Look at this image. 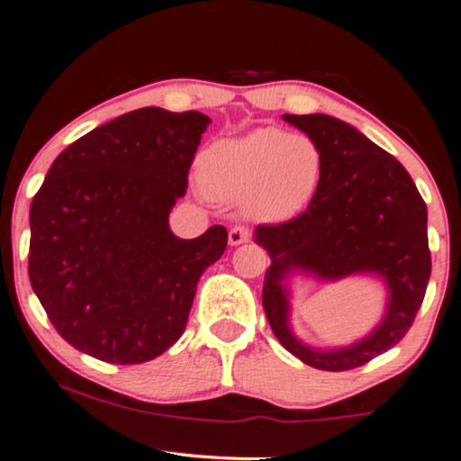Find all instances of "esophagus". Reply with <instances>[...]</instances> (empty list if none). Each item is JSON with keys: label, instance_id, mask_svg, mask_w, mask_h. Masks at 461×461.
I'll return each mask as SVG.
<instances>
[{"label": "esophagus", "instance_id": "34e87169", "mask_svg": "<svg viewBox=\"0 0 461 461\" xmlns=\"http://www.w3.org/2000/svg\"><path fill=\"white\" fill-rule=\"evenodd\" d=\"M249 238H250V230L244 228V225H236V228L230 230V244L231 246L244 244Z\"/></svg>", "mask_w": 461, "mask_h": 461}]
</instances>
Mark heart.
<instances>
[{"label": "heart", "mask_w": 461, "mask_h": 461, "mask_svg": "<svg viewBox=\"0 0 461 461\" xmlns=\"http://www.w3.org/2000/svg\"><path fill=\"white\" fill-rule=\"evenodd\" d=\"M323 154L307 135L276 127L215 141L200 154L198 179L211 198L242 200L246 215L258 221H288L309 206L320 190Z\"/></svg>", "instance_id": "obj_1"}]
</instances>
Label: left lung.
Returning a JSON list of instances; mask_svg holds the SVG:
<instances>
[{"mask_svg": "<svg viewBox=\"0 0 461 461\" xmlns=\"http://www.w3.org/2000/svg\"><path fill=\"white\" fill-rule=\"evenodd\" d=\"M323 154L320 190L307 211L284 223L257 225L255 240L269 252L263 309L282 347L311 367L345 372L397 345L416 320L430 280L428 211L416 184L393 154L345 121L328 114H284ZM293 270L322 279L375 273L389 288L381 326L351 348L317 352L303 346L287 323Z\"/></svg>", "mask_w": 461, "mask_h": 461, "instance_id": "8db88e82", "label": "left lung"}]
</instances>
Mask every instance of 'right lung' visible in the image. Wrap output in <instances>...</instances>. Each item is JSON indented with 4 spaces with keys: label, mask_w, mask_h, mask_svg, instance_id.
I'll list each match as a JSON object with an SVG mask.
<instances>
[{
    "label": "right lung",
    "mask_w": 461,
    "mask_h": 461,
    "mask_svg": "<svg viewBox=\"0 0 461 461\" xmlns=\"http://www.w3.org/2000/svg\"><path fill=\"white\" fill-rule=\"evenodd\" d=\"M209 122L196 110L140 108L73 141L50 167L31 203L29 277L77 351L131 366L184 334L200 276L228 246L223 225L194 240L168 228Z\"/></svg>",
    "instance_id": "add662e5"
}]
</instances>
